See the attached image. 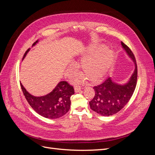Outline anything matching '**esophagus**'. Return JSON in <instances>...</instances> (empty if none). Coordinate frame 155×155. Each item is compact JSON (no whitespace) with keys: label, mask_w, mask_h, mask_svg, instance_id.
<instances>
[{"label":"esophagus","mask_w":155,"mask_h":155,"mask_svg":"<svg viewBox=\"0 0 155 155\" xmlns=\"http://www.w3.org/2000/svg\"><path fill=\"white\" fill-rule=\"evenodd\" d=\"M74 89H75V92H79V91H81V88L80 86H76V87H75Z\"/></svg>","instance_id":"esophagus-1"}]
</instances>
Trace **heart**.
Segmentation results:
<instances>
[{"label": "heart", "instance_id": "1", "mask_svg": "<svg viewBox=\"0 0 155 155\" xmlns=\"http://www.w3.org/2000/svg\"><path fill=\"white\" fill-rule=\"evenodd\" d=\"M99 49L92 52V56L84 59L81 63L82 71L86 74L87 78L92 81H96L107 71L114 59L112 51Z\"/></svg>", "mask_w": 155, "mask_h": 155}]
</instances>
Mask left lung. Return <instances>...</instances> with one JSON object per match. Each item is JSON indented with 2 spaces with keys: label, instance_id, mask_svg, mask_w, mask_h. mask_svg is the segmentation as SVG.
Segmentation results:
<instances>
[{
  "label": "left lung",
  "instance_id": "1",
  "mask_svg": "<svg viewBox=\"0 0 155 155\" xmlns=\"http://www.w3.org/2000/svg\"><path fill=\"white\" fill-rule=\"evenodd\" d=\"M121 45L135 63L136 68L130 80L124 85H119L112 81L108 78L104 82L94 86L95 94L89 101L91 109L97 114L104 116L113 115L118 112L127 104L132 97L138 79V68L137 61L133 51L123 42Z\"/></svg>",
  "mask_w": 155,
  "mask_h": 155
}]
</instances>
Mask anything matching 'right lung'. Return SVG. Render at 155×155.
Returning <instances> with one entry per match:
<instances>
[{
  "mask_svg": "<svg viewBox=\"0 0 155 155\" xmlns=\"http://www.w3.org/2000/svg\"><path fill=\"white\" fill-rule=\"evenodd\" d=\"M37 43V41L33 46ZM30 48L23 56L25 58ZM21 87L27 101L37 113L46 118H58L67 114L70 109V97L75 93L72 85L68 81H61L48 94L41 97H35L26 91L21 83Z\"/></svg>",
  "mask_w": 155,
  "mask_h": 155,
  "instance_id": "obj_1",
  "label": "right lung"
}]
</instances>
